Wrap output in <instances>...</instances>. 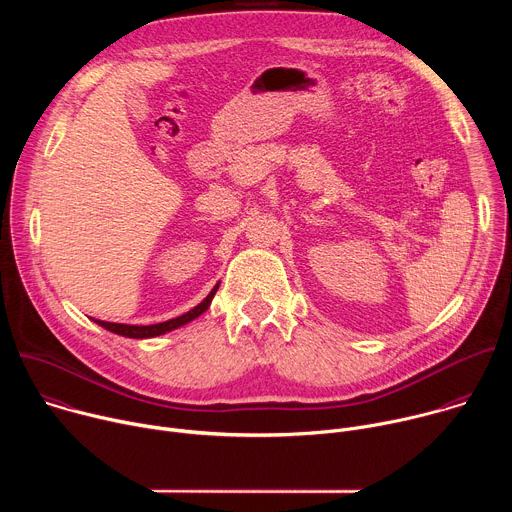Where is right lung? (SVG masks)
I'll return each instance as SVG.
<instances>
[{
	"label": "right lung",
	"mask_w": 512,
	"mask_h": 512,
	"mask_svg": "<svg viewBox=\"0 0 512 512\" xmlns=\"http://www.w3.org/2000/svg\"><path fill=\"white\" fill-rule=\"evenodd\" d=\"M216 289H218V283L210 289V294H208L196 308H192L190 312H186V314H182V316H178V318H172V320H166V322H160V324L137 326V324L105 322V320H95V318H93V322L99 324V326H103L105 330H109V332H113V334H119V336H125V338H156V336H162V334L172 332V330H176V328H182V326H186L188 322H192V320H196L198 316H202V314L210 308V302H212V298H214V294H216Z\"/></svg>",
	"instance_id": "1"
}]
</instances>
